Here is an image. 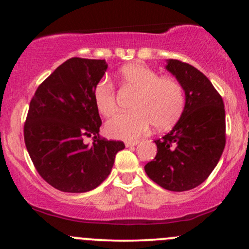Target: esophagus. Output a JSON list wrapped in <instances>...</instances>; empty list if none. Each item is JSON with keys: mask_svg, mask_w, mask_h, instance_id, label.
I'll return each instance as SVG.
<instances>
[{"mask_svg": "<svg viewBox=\"0 0 249 249\" xmlns=\"http://www.w3.org/2000/svg\"><path fill=\"white\" fill-rule=\"evenodd\" d=\"M138 141H127L125 142V146L126 147H131V146H136L137 144H138Z\"/></svg>", "mask_w": 249, "mask_h": 249, "instance_id": "1", "label": "esophagus"}]
</instances>
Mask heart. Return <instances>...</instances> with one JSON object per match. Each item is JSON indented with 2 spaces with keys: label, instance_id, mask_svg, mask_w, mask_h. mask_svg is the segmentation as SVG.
Listing matches in <instances>:
<instances>
[{
  "label": "heart",
  "instance_id": "heart-1",
  "mask_svg": "<svg viewBox=\"0 0 249 249\" xmlns=\"http://www.w3.org/2000/svg\"><path fill=\"white\" fill-rule=\"evenodd\" d=\"M118 79L122 90L134 92L130 103L133 111L119 113L107 123L108 137L131 141L146 133L151 124L164 131L179 121L185 108V91L178 79L160 77L139 63L123 67ZM93 101L102 116H112L117 111L115 85L107 79L99 81L93 90Z\"/></svg>",
  "mask_w": 249,
  "mask_h": 249
}]
</instances>
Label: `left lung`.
<instances>
[{
    "instance_id": "8db88e82",
    "label": "left lung",
    "mask_w": 249,
    "mask_h": 249,
    "mask_svg": "<svg viewBox=\"0 0 249 249\" xmlns=\"http://www.w3.org/2000/svg\"><path fill=\"white\" fill-rule=\"evenodd\" d=\"M166 69L181 83L186 103L172 131L154 141L157 154L145 165V172L165 190L184 192L202 184L224 152L225 107L210 79L196 68L168 59Z\"/></svg>"
}]
</instances>
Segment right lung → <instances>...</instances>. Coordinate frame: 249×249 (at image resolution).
Wrapping results in <instances>:
<instances>
[{"instance_id": "1", "label": "right lung", "mask_w": 249, "mask_h": 249, "mask_svg": "<svg viewBox=\"0 0 249 249\" xmlns=\"http://www.w3.org/2000/svg\"><path fill=\"white\" fill-rule=\"evenodd\" d=\"M107 69L104 59L72 57L37 88L24 123V142L36 171L62 192L83 193L107 178L121 141L99 136L93 90ZM85 136L93 138L89 147Z\"/></svg>"}]
</instances>
